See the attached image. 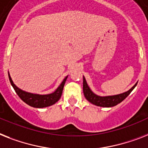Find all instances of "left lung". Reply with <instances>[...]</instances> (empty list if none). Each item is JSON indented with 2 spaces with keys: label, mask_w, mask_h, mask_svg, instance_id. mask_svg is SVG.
I'll list each match as a JSON object with an SVG mask.
<instances>
[{
  "label": "left lung",
  "mask_w": 148,
  "mask_h": 148,
  "mask_svg": "<svg viewBox=\"0 0 148 148\" xmlns=\"http://www.w3.org/2000/svg\"><path fill=\"white\" fill-rule=\"evenodd\" d=\"M137 84L138 83H136L129 90L123 93H121V94L108 96V97H99V96H97L92 92V90L87 85V83L85 80L84 77V78H83V91H84L85 98L90 103H93V105L102 106V107H112V106H115L122 101H123L126 97L130 94L131 92L134 90Z\"/></svg>",
  "instance_id": "obj_1"
}]
</instances>
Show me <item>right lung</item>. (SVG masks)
I'll return each instance as SVG.
<instances>
[{
	"instance_id": "obj_1",
	"label": "right lung",
	"mask_w": 148,
	"mask_h": 148,
	"mask_svg": "<svg viewBox=\"0 0 148 148\" xmlns=\"http://www.w3.org/2000/svg\"><path fill=\"white\" fill-rule=\"evenodd\" d=\"M8 76H9L10 82L12 86L14 87V90L20 99H22L24 103L28 104L29 106L35 108H44L47 107V106H50L53 105L56 102L58 101L62 97L64 86L66 80L68 78V76H67L64 79L62 84H60V86L58 87L57 90L54 93L47 95H39L27 93V92H25V91L20 90L14 84L9 74H8Z\"/></svg>"
}]
</instances>
